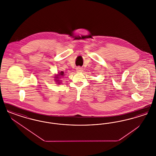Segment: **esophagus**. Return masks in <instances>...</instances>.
Returning a JSON list of instances; mask_svg holds the SVG:
<instances>
[{"label":"esophagus","mask_w":156,"mask_h":156,"mask_svg":"<svg viewBox=\"0 0 156 156\" xmlns=\"http://www.w3.org/2000/svg\"><path fill=\"white\" fill-rule=\"evenodd\" d=\"M76 72H78V73H80V72H82V68L81 67H76Z\"/></svg>","instance_id":"1"}]
</instances>
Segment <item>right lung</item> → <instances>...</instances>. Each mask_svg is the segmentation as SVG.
Here are the masks:
<instances>
[{
  "label": "right lung",
  "mask_w": 156,
  "mask_h": 156,
  "mask_svg": "<svg viewBox=\"0 0 156 156\" xmlns=\"http://www.w3.org/2000/svg\"><path fill=\"white\" fill-rule=\"evenodd\" d=\"M63 75H64V73H63V72H60V73H59V74L58 75H57V76H55V78H56L55 80H57V79H58V80H57V81H58V79H59V76H63ZM58 83H59V82H58Z\"/></svg>",
  "instance_id": "obj_1"
}]
</instances>
